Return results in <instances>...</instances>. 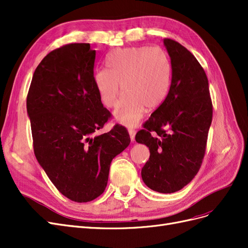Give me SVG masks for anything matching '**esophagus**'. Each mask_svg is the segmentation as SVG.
<instances>
[{
	"label": "esophagus",
	"mask_w": 248,
	"mask_h": 248,
	"mask_svg": "<svg viewBox=\"0 0 248 248\" xmlns=\"http://www.w3.org/2000/svg\"><path fill=\"white\" fill-rule=\"evenodd\" d=\"M128 133H129V137H130L131 141H134V139H136V130L129 129V130H128Z\"/></svg>",
	"instance_id": "obj_1"
}]
</instances>
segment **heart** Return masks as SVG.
<instances>
[{
	"instance_id": "1",
	"label": "heart",
	"mask_w": 248,
	"mask_h": 248,
	"mask_svg": "<svg viewBox=\"0 0 248 248\" xmlns=\"http://www.w3.org/2000/svg\"><path fill=\"white\" fill-rule=\"evenodd\" d=\"M108 69L94 73V85L103 107L117 106L114 118L127 127H134L147 108L156 109L167 99L171 85V63L159 46L116 48L107 57Z\"/></svg>"
}]
</instances>
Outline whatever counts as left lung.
<instances>
[{"mask_svg":"<svg viewBox=\"0 0 248 248\" xmlns=\"http://www.w3.org/2000/svg\"><path fill=\"white\" fill-rule=\"evenodd\" d=\"M171 63V85L136 140L150 150L141 179L154 191L182 189L198 174L212 122V102L202 67L191 52L171 39H163Z\"/></svg>","mask_w":248,"mask_h":248,"instance_id":"obj_1","label":"left lung"}]
</instances>
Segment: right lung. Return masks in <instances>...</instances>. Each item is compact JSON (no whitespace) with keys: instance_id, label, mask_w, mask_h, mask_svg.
<instances>
[{"instance_id":"1","label":"right lung","mask_w":248,"mask_h":248,"mask_svg":"<svg viewBox=\"0 0 248 248\" xmlns=\"http://www.w3.org/2000/svg\"><path fill=\"white\" fill-rule=\"evenodd\" d=\"M95 57L90 43L50 51L37 66L27 97L36 158L57 189L78 202L103 193L111 160L130 144L120 125L95 134L110 117L94 85Z\"/></svg>"}]
</instances>
